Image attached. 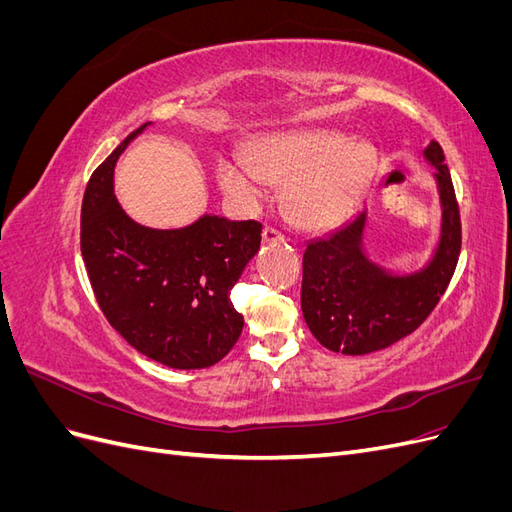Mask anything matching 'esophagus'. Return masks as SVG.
Instances as JSON below:
<instances>
[{
  "mask_svg": "<svg viewBox=\"0 0 512 512\" xmlns=\"http://www.w3.org/2000/svg\"><path fill=\"white\" fill-rule=\"evenodd\" d=\"M262 239H265L267 243H280V241H284V235L277 228L267 226L265 230H262Z\"/></svg>",
  "mask_w": 512,
  "mask_h": 512,
  "instance_id": "obj_1",
  "label": "esophagus"
}]
</instances>
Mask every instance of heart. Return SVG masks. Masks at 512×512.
<instances>
[{
	"mask_svg": "<svg viewBox=\"0 0 512 512\" xmlns=\"http://www.w3.org/2000/svg\"><path fill=\"white\" fill-rule=\"evenodd\" d=\"M376 166L367 143L320 130L282 132L260 138L250 158H222L218 181L243 205L260 203L267 181L286 185L290 218L309 230H327L348 218Z\"/></svg>",
	"mask_w": 512,
	"mask_h": 512,
	"instance_id": "obj_1",
	"label": "heart"
}]
</instances>
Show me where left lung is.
<instances>
[{"label": "left lung", "instance_id": "1", "mask_svg": "<svg viewBox=\"0 0 512 512\" xmlns=\"http://www.w3.org/2000/svg\"><path fill=\"white\" fill-rule=\"evenodd\" d=\"M423 156L436 166L442 228L436 252L421 271L393 275L367 258V211L333 235L307 243L301 309L324 348L342 354L389 348L421 327L446 292L461 252L459 205L440 143L431 141Z\"/></svg>", "mask_w": 512, "mask_h": 512}]
</instances>
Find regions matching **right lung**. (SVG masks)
Segmentation results:
<instances>
[{"instance_id": "right-lung-1", "label": "right lung", "mask_w": 512, "mask_h": 512, "mask_svg": "<svg viewBox=\"0 0 512 512\" xmlns=\"http://www.w3.org/2000/svg\"><path fill=\"white\" fill-rule=\"evenodd\" d=\"M134 130L91 175L81 209V252L98 305L113 329L173 369L211 367L232 350L243 316L230 290L258 247L262 224L203 215L158 230L136 224L115 198V164Z\"/></svg>"}]
</instances>
